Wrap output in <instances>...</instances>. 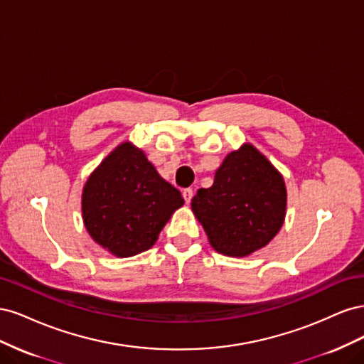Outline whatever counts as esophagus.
<instances>
[{
	"mask_svg": "<svg viewBox=\"0 0 364 364\" xmlns=\"http://www.w3.org/2000/svg\"><path fill=\"white\" fill-rule=\"evenodd\" d=\"M182 196H183V199H185V203L190 205V202H191V199H193V196H194V191H193L191 188H186V190H183Z\"/></svg>",
	"mask_w": 364,
	"mask_h": 364,
	"instance_id": "esophagus-1",
	"label": "esophagus"
}]
</instances>
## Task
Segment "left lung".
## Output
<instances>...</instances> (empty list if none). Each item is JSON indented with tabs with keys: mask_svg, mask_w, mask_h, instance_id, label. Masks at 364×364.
Instances as JSON below:
<instances>
[{
	"mask_svg": "<svg viewBox=\"0 0 364 364\" xmlns=\"http://www.w3.org/2000/svg\"><path fill=\"white\" fill-rule=\"evenodd\" d=\"M191 209L209 245L226 257H247L279 232L287 209L281 173L252 144L230 151L209 188H200Z\"/></svg>",
	"mask_w": 364,
	"mask_h": 364,
	"instance_id": "obj_1",
	"label": "left lung"
}]
</instances>
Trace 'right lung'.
Listing matches in <instances>:
<instances>
[{
	"mask_svg": "<svg viewBox=\"0 0 364 364\" xmlns=\"http://www.w3.org/2000/svg\"><path fill=\"white\" fill-rule=\"evenodd\" d=\"M182 205L181 191L164 181L132 142L109 153L87 178L82 194L86 230L119 258L150 249Z\"/></svg>",
	"mask_w": 364,
	"mask_h": 364,
	"instance_id": "add662e5",
	"label": "right lung"
}]
</instances>
